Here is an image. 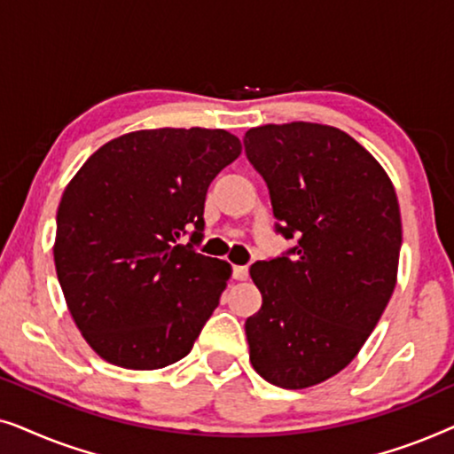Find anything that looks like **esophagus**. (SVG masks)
<instances>
[{
  "mask_svg": "<svg viewBox=\"0 0 454 454\" xmlns=\"http://www.w3.org/2000/svg\"><path fill=\"white\" fill-rule=\"evenodd\" d=\"M247 275V266H233V278H238V281H246Z\"/></svg>",
  "mask_w": 454,
  "mask_h": 454,
  "instance_id": "esophagus-1",
  "label": "esophagus"
}]
</instances>
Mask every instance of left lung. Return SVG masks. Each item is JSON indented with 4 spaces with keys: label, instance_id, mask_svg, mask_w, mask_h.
I'll return each instance as SVG.
<instances>
[{
    "label": "left lung",
    "instance_id": "left-lung-1",
    "mask_svg": "<svg viewBox=\"0 0 454 454\" xmlns=\"http://www.w3.org/2000/svg\"><path fill=\"white\" fill-rule=\"evenodd\" d=\"M244 148L275 231L295 239L250 269L262 294L246 320L250 362L275 387L308 388L357 356L393 295L399 202L380 163L333 126L269 123L247 129Z\"/></svg>",
    "mask_w": 454,
    "mask_h": 454
}]
</instances>
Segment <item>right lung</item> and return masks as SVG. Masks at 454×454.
Returning a JSON list of instances; mask_svg holds the SVG:
<instances>
[{
  "instance_id": "1",
  "label": "right lung",
  "mask_w": 454,
  "mask_h": 454,
  "mask_svg": "<svg viewBox=\"0 0 454 454\" xmlns=\"http://www.w3.org/2000/svg\"><path fill=\"white\" fill-rule=\"evenodd\" d=\"M239 153L225 129H140L103 145L67 184L55 270L74 322L109 364L159 370L192 351L231 277L194 247L204 200Z\"/></svg>"
}]
</instances>
